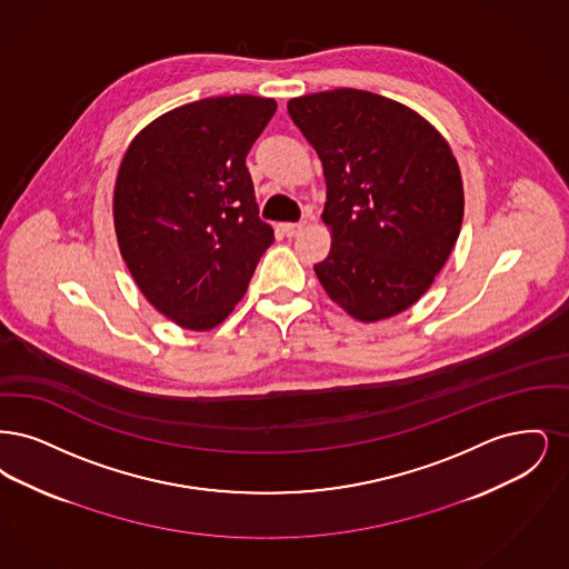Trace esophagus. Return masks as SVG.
Instances as JSON below:
<instances>
[{
  "label": "esophagus",
  "instance_id": "obj_1",
  "mask_svg": "<svg viewBox=\"0 0 569 569\" xmlns=\"http://www.w3.org/2000/svg\"><path fill=\"white\" fill-rule=\"evenodd\" d=\"M303 227H306V221L282 222V224H280V229H282V233H284L287 238H293L297 233H301Z\"/></svg>",
  "mask_w": 569,
  "mask_h": 569
}]
</instances>
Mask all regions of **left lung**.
<instances>
[{
    "instance_id": "obj_1",
    "label": "left lung",
    "mask_w": 569,
    "mask_h": 569,
    "mask_svg": "<svg viewBox=\"0 0 569 569\" xmlns=\"http://www.w3.org/2000/svg\"><path fill=\"white\" fill-rule=\"evenodd\" d=\"M322 163L329 254L315 266L355 321L391 319L445 268L463 222V180L445 136L417 110L359 89L289 99Z\"/></svg>"
}]
</instances>
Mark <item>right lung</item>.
<instances>
[{"label":"right lung","instance_id":"add662e5","mask_svg":"<svg viewBox=\"0 0 569 569\" xmlns=\"http://www.w3.org/2000/svg\"><path fill=\"white\" fill-rule=\"evenodd\" d=\"M272 98L178 106L131 140L112 199L124 266L150 306L182 329L221 325L272 247L247 168Z\"/></svg>","mask_w":569,"mask_h":569}]
</instances>
